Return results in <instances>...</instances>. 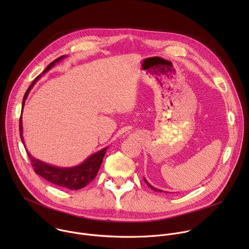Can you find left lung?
Listing matches in <instances>:
<instances>
[{"mask_svg": "<svg viewBox=\"0 0 249 249\" xmlns=\"http://www.w3.org/2000/svg\"><path fill=\"white\" fill-rule=\"evenodd\" d=\"M144 180H145V182H146V183H147V185H148V186H149V187H150V188H151V189H153V190H154V191H159V192H162V191H161V190H160V189H157V188H155V187H154V186H152V185H151V184H150V183H149V182H148V181H147V180H146V179H145V178H144Z\"/></svg>", "mask_w": 249, "mask_h": 249, "instance_id": "1", "label": "left lung"}]
</instances>
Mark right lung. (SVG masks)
<instances>
[{
  "instance_id": "add662e5",
  "label": "right lung",
  "mask_w": 249,
  "mask_h": 249,
  "mask_svg": "<svg viewBox=\"0 0 249 249\" xmlns=\"http://www.w3.org/2000/svg\"><path fill=\"white\" fill-rule=\"evenodd\" d=\"M63 58H65V56H61V57L57 58L56 60H54L53 62H51L48 65V67L44 70L43 73H46L47 71H49L55 65V63L61 61ZM41 76L39 75L36 79L33 81V83L30 85V87L27 89V90L23 96V100H22V109H23L25 99H26L30 89H32L34 84L36 83V81ZM19 134H20L21 142L24 146L23 137H22V118H21V116L19 118ZM106 150H107V148H104V149L100 150L99 152L89 156L83 163H81L77 166H73V167H58V166H54L51 164H47L37 159H35L34 157H32L27 152V150H26V153L30 160L32 167L34 168V171L36 172L38 175H40L41 177H43L44 179H46L47 181H49L55 185H58V186L64 187V188H68L70 190H79V189L85 187L86 185H88L90 181H92L95 178V176L98 172V169L102 163Z\"/></svg>"
}]
</instances>
